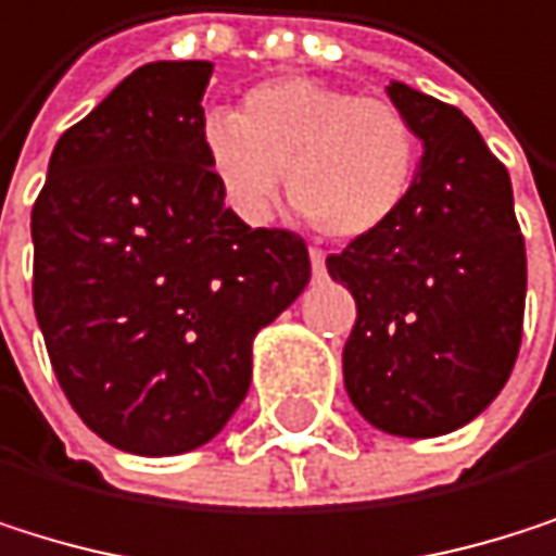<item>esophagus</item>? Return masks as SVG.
I'll use <instances>...</instances> for the list:
<instances>
[{"label": "esophagus", "instance_id": "obj_1", "mask_svg": "<svg viewBox=\"0 0 556 556\" xmlns=\"http://www.w3.org/2000/svg\"><path fill=\"white\" fill-rule=\"evenodd\" d=\"M309 263H313V273H316V276L326 273V253H323V250L313 247V250H309Z\"/></svg>", "mask_w": 556, "mask_h": 556}]
</instances>
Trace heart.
<instances>
[{
    "label": "heart",
    "instance_id": "heart-1",
    "mask_svg": "<svg viewBox=\"0 0 556 556\" xmlns=\"http://www.w3.org/2000/svg\"><path fill=\"white\" fill-rule=\"evenodd\" d=\"M201 144L230 204L256 220L290 170L293 207L329 240L386 230L418 174V135L402 108L313 78L266 81L237 111H211Z\"/></svg>",
    "mask_w": 556,
    "mask_h": 556
}]
</instances>
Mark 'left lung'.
<instances>
[{
    "instance_id": "obj_1",
    "label": "left lung",
    "mask_w": 556,
    "mask_h": 556,
    "mask_svg": "<svg viewBox=\"0 0 556 556\" xmlns=\"http://www.w3.org/2000/svg\"><path fill=\"white\" fill-rule=\"evenodd\" d=\"M389 98L425 148L412 197L326 266L355 296L342 349L352 405L389 434L434 439L504 389L521 349L528 253L507 167L478 128L402 81Z\"/></svg>"
}]
</instances>
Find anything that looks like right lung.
Returning a JSON list of instances; mask_svg holds the SVG:
<instances>
[{
	"mask_svg": "<svg viewBox=\"0 0 556 556\" xmlns=\"http://www.w3.org/2000/svg\"><path fill=\"white\" fill-rule=\"evenodd\" d=\"M211 62L131 72L49 161L31 303L78 418L131 455L201 448L250 389L253 336L309 283V250L250 230L207 167Z\"/></svg>",
	"mask_w": 556,
	"mask_h": 556,
	"instance_id": "obj_1",
	"label": "right lung"
}]
</instances>
